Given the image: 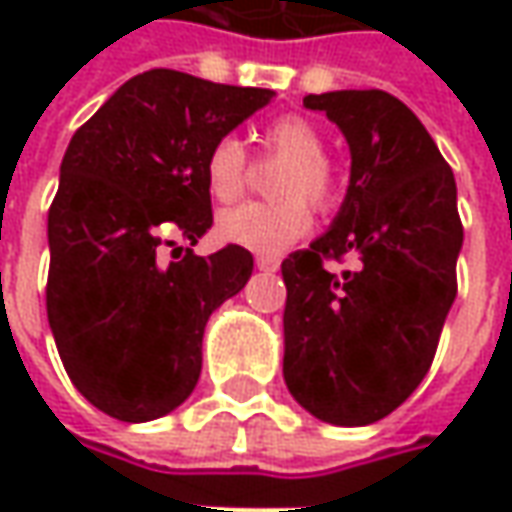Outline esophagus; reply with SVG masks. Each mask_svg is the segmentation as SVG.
Here are the masks:
<instances>
[{
    "mask_svg": "<svg viewBox=\"0 0 512 512\" xmlns=\"http://www.w3.org/2000/svg\"><path fill=\"white\" fill-rule=\"evenodd\" d=\"M256 267H259V270H267V273H276V270H279V262L270 259V256H259V259H256Z\"/></svg>",
    "mask_w": 512,
    "mask_h": 512,
    "instance_id": "1",
    "label": "esophagus"
}]
</instances>
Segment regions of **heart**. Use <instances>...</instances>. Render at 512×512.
Here are the masks:
<instances>
[{
	"instance_id": "b5f03b06",
	"label": "heart",
	"mask_w": 512,
	"mask_h": 512,
	"mask_svg": "<svg viewBox=\"0 0 512 512\" xmlns=\"http://www.w3.org/2000/svg\"><path fill=\"white\" fill-rule=\"evenodd\" d=\"M265 156L285 162L276 179L273 205H239L225 210L216 222L219 236L227 245H239L259 256H279L282 250L302 239L313 213L307 199L316 207H330L336 199V182L327 168V145L319 128L296 113L267 122L262 130ZM247 179V156L239 139H219L205 159V185L216 202H233Z\"/></svg>"
}]
</instances>
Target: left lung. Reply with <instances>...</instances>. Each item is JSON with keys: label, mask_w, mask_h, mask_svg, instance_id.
I'll return each mask as SVG.
<instances>
[{"label": "left lung", "mask_w": 512, "mask_h": 512, "mask_svg": "<svg viewBox=\"0 0 512 512\" xmlns=\"http://www.w3.org/2000/svg\"><path fill=\"white\" fill-rule=\"evenodd\" d=\"M350 148V185L325 233L282 262L285 382L339 427L384 419L422 384L456 299V179L416 113L384 90L305 96ZM356 255L330 274L325 258Z\"/></svg>", "instance_id": "8db88e82"}]
</instances>
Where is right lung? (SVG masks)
<instances>
[{"label": "right lung", "instance_id": "add662e5", "mask_svg": "<svg viewBox=\"0 0 512 512\" xmlns=\"http://www.w3.org/2000/svg\"><path fill=\"white\" fill-rule=\"evenodd\" d=\"M273 99L156 68L128 79L73 133L48 213V322L70 382L119 422L168 416L202 373L210 313L253 273L245 247H190L213 225L210 148Z\"/></svg>", "mask_w": 512, "mask_h": 512}]
</instances>
